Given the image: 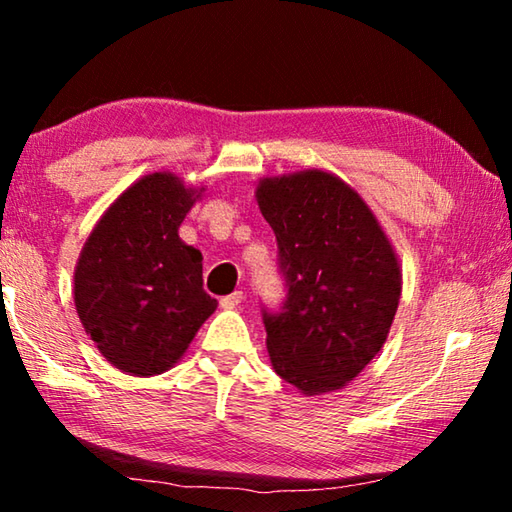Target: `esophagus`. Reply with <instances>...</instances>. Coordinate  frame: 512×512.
<instances>
[{"label":"esophagus","mask_w":512,"mask_h":512,"mask_svg":"<svg viewBox=\"0 0 512 512\" xmlns=\"http://www.w3.org/2000/svg\"><path fill=\"white\" fill-rule=\"evenodd\" d=\"M241 300H244V293L235 291V293H232V296L221 298V307L223 309H237L241 305Z\"/></svg>","instance_id":"1"}]
</instances>
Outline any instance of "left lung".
<instances>
[{
    "label": "left lung",
    "instance_id": "obj_1",
    "mask_svg": "<svg viewBox=\"0 0 512 512\" xmlns=\"http://www.w3.org/2000/svg\"><path fill=\"white\" fill-rule=\"evenodd\" d=\"M287 302L264 311L273 370L302 395L348 386L384 348L402 296L393 241L357 189L325 169L259 178Z\"/></svg>",
    "mask_w": 512,
    "mask_h": 512
}]
</instances>
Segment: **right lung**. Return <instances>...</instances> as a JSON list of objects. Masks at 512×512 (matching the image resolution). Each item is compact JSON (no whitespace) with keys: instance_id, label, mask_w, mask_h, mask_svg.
<instances>
[{"instance_id":"right-lung-1","label":"right lung","mask_w":512,"mask_h":512,"mask_svg":"<svg viewBox=\"0 0 512 512\" xmlns=\"http://www.w3.org/2000/svg\"><path fill=\"white\" fill-rule=\"evenodd\" d=\"M203 194L171 171L146 173L106 207L76 259V314L126 375L176 366L219 305L203 289L201 250L178 237Z\"/></svg>"}]
</instances>
